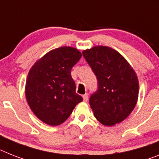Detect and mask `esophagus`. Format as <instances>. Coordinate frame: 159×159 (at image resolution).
Masks as SVG:
<instances>
[{
	"label": "esophagus",
	"instance_id": "1",
	"mask_svg": "<svg viewBox=\"0 0 159 159\" xmlns=\"http://www.w3.org/2000/svg\"><path fill=\"white\" fill-rule=\"evenodd\" d=\"M82 98H83L84 102H87V100H88V94H83V95H82Z\"/></svg>",
	"mask_w": 159,
	"mask_h": 159
}]
</instances>
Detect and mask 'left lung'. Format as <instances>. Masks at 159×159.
<instances>
[{
    "mask_svg": "<svg viewBox=\"0 0 159 159\" xmlns=\"http://www.w3.org/2000/svg\"><path fill=\"white\" fill-rule=\"evenodd\" d=\"M98 81L90 105L96 119L107 126L120 123L137 103L139 84L135 72L118 52L104 46L83 51Z\"/></svg>",
    "mask_w": 159,
    "mask_h": 159,
    "instance_id": "1",
    "label": "left lung"
}]
</instances>
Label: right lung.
<instances>
[{
	"instance_id": "obj_1",
	"label": "right lung",
	"mask_w": 159,
	"mask_h": 159,
	"mask_svg": "<svg viewBox=\"0 0 159 159\" xmlns=\"http://www.w3.org/2000/svg\"><path fill=\"white\" fill-rule=\"evenodd\" d=\"M82 57L79 51L61 47L47 53L32 66L26 83L29 106L40 120L52 126L65 122L82 96L76 93L72 68Z\"/></svg>"
}]
</instances>
